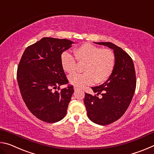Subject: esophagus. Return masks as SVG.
Returning <instances> with one entry per match:
<instances>
[{
  "label": "esophagus",
  "instance_id": "obj_1",
  "mask_svg": "<svg viewBox=\"0 0 154 154\" xmlns=\"http://www.w3.org/2000/svg\"><path fill=\"white\" fill-rule=\"evenodd\" d=\"M79 90V88H78V87H77V86H75L74 87V90L75 91H77V90Z\"/></svg>",
  "mask_w": 154,
  "mask_h": 154
}]
</instances>
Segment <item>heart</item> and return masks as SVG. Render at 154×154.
<instances>
[{"instance_id":"b5f03b06","label":"heart","mask_w":154,"mask_h":154,"mask_svg":"<svg viewBox=\"0 0 154 154\" xmlns=\"http://www.w3.org/2000/svg\"><path fill=\"white\" fill-rule=\"evenodd\" d=\"M75 58L83 66V73H73L69 77L71 84L83 88L94 82L101 83L109 79L116 66V58L114 52L108 49L86 43L74 50ZM62 69L68 73H72L76 69V61L69 52L62 53L60 58Z\"/></svg>"}]
</instances>
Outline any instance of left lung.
<instances>
[{
	"label": "left lung",
	"instance_id": "left-lung-1",
	"mask_svg": "<svg viewBox=\"0 0 154 154\" xmlns=\"http://www.w3.org/2000/svg\"><path fill=\"white\" fill-rule=\"evenodd\" d=\"M113 49L116 66L109 79L92 87L96 95L85 93L84 102L89 119L99 125H108L119 119L127 110L136 89V75L132 58L121 48L110 42H98ZM98 94L102 95L99 99Z\"/></svg>",
	"mask_w": 154,
	"mask_h": 154
}]
</instances>
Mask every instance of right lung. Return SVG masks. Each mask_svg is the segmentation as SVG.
Instances as JSON below:
<instances>
[{"mask_svg": "<svg viewBox=\"0 0 154 154\" xmlns=\"http://www.w3.org/2000/svg\"><path fill=\"white\" fill-rule=\"evenodd\" d=\"M74 43L68 39L44 37L25 49L18 65L17 79L28 109L38 119L55 123L64 118L74 92L61 65L62 52Z\"/></svg>", "mask_w": 154, "mask_h": 154, "instance_id": "1", "label": "right lung"}]
</instances>
